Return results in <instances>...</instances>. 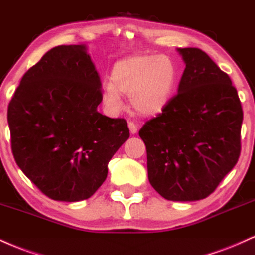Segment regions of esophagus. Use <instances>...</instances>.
I'll return each mask as SVG.
<instances>
[{
	"label": "esophagus",
	"mask_w": 255,
	"mask_h": 255,
	"mask_svg": "<svg viewBox=\"0 0 255 255\" xmlns=\"http://www.w3.org/2000/svg\"><path fill=\"white\" fill-rule=\"evenodd\" d=\"M128 128H130V132L132 134H136L137 131H138V127L133 122H128Z\"/></svg>",
	"instance_id": "obj_1"
}]
</instances>
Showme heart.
I'll use <instances>...</instances> for the list:
<instances>
[{
	"instance_id": "1",
	"label": "heart",
	"mask_w": 255,
	"mask_h": 255,
	"mask_svg": "<svg viewBox=\"0 0 255 255\" xmlns=\"http://www.w3.org/2000/svg\"><path fill=\"white\" fill-rule=\"evenodd\" d=\"M178 82V67L170 57L130 56L113 65L111 81L103 83V101L107 110L118 113L125 106L122 93L128 94L136 112L154 116L168 106Z\"/></svg>"
}]
</instances>
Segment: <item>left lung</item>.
<instances>
[{
  "instance_id": "obj_1",
  "label": "left lung",
  "mask_w": 255,
  "mask_h": 255,
  "mask_svg": "<svg viewBox=\"0 0 255 255\" xmlns=\"http://www.w3.org/2000/svg\"><path fill=\"white\" fill-rule=\"evenodd\" d=\"M186 68L162 113L139 130L148 178L163 198L204 199L234 168L244 112L232 80L204 51L178 49Z\"/></svg>"
}]
</instances>
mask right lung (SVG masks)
<instances>
[{
    "instance_id": "obj_1",
    "label": "right lung",
    "mask_w": 255,
    "mask_h": 255,
    "mask_svg": "<svg viewBox=\"0 0 255 255\" xmlns=\"http://www.w3.org/2000/svg\"><path fill=\"white\" fill-rule=\"evenodd\" d=\"M101 83L85 45L47 51L8 105L11 151L27 178L53 200L89 198L130 137L123 118L98 112Z\"/></svg>"
}]
</instances>
